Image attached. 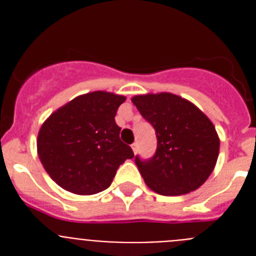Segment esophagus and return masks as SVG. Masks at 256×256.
<instances>
[{
    "label": "esophagus",
    "instance_id": "34e87169",
    "mask_svg": "<svg viewBox=\"0 0 256 256\" xmlns=\"http://www.w3.org/2000/svg\"><path fill=\"white\" fill-rule=\"evenodd\" d=\"M132 150L134 154L138 152V142H134V144H132Z\"/></svg>",
    "mask_w": 256,
    "mask_h": 256
}]
</instances>
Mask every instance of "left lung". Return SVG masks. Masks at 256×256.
<instances>
[{"label":"left lung","instance_id":"obj_1","mask_svg":"<svg viewBox=\"0 0 256 256\" xmlns=\"http://www.w3.org/2000/svg\"><path fill=\"white\" fill-rule=\"evenodd\" d=\"M132 102L158 140L150 159L134 158L146 184L164 196L198 190L212 174L219 154L218 134L209 118L190 101L166 92L134 96Z\"/></svg>","mask_w":256,"mask_h":256}]
</instances>
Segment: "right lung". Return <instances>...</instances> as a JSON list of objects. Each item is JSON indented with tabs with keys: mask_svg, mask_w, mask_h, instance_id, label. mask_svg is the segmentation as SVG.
<instances>
[{
	"mask_svg": "<svg viewBox=\"0 0 256 256\" xmlns=\"http://www.w3.org/2000/svg\"><path fill=\"white\" fill-rule=\"evenodd\" d=\"M126 97L97 91L76 97L40 126L38 156L50 177L76 195H94L112 184L118 168L132 159L115 123Z\"/></svg>",
	"mask_w": 256,
	"mask_h": 256,
	"instance_id": "add662e5",
	"label": "right lung"
}]
</instances>
